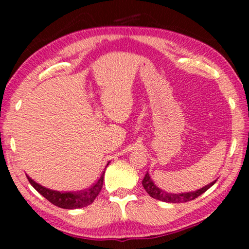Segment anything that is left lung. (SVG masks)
Masks as SVG:
<instances>
[{
    "mask_svg": "<svg viewBox=\"0 0 249 249\" xmlns=\"http://www.w3.org/2000/svg\"><path fill=\"white\" fill-rule=\"evenodd\" d=\"M216 182V180H214L209 185L203 187V188L197 189L195 192H189V193H181V194H172V193H166L164 190H162L161 188H159L158 186L155 185L153 179L149 176V173L147 172L142 179V187H144L146 192L153 198L158 199V200H162V202H166V203H185V202H189V200H193L197 198V197L202 195L203 193H205L207 189L211 188L214 183Z\"/></svg>",
    "mask_w": 249,
    "mask_h": 249,
    "instance_id": "1",
    "label": "left lung"
}]
</instances>
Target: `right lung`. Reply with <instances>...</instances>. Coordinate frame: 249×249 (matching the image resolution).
<instances>
[{"label":"right lung","instance_id":"right-lung-1","mask_svg":"<svg viewBox=\"0 0 249 249\" xmlns=\"http://www.w3.org/2000/svg\"><path fill=\"white\" fill-rule=\"evenodd\" d=\"M104 173L105 171L102 173V176L98 178L97 181L95 182L93 186H90L88 189L80 190V192H68V193H62V192H57V190L49 189L46 188V187H44L42 185H39V183L34 181L29 176H27V178H28L30 185H32L34 188L40 194V195L45 197L49 202L52 203L53 205L61 207V209H66V210H76V209H81V207H86L94 202L98 194L101 193L102 187H103Z\"/></svg>","mask_w":249,"mask_h":249}]
</instances>
